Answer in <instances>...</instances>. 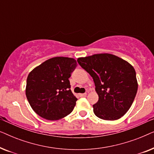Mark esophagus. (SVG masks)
<instances>
[{
  "label": "esophagus",
  "mask_w": 154,
  "mask_h": 154,
  "mask_svg": "<svg viewBox=\"0 0 154 154\" xmlns=\"http://www.w3.org/2000/svg\"><path fill=\"white\" fill-rule=\"evenodd\" d=\"M86 96H87V93L80 94V97H86Z\"/></svg>",
  "instance_id": "1"
}]
</instances>
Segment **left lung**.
<instances>
[{
  "instance_id": "left-lung-1",
  "label": "left lung",
  "mask_w": 154,
  "mask_h": 154,
  "mask_svg": "<svg viewBox=\"0 0 154 154\" xmlns=\"http://www.w3.org/2000/svg\"><path fill=\"white\" fill-rule=\"evenodd\" d=\"M80 66L93 79L98 102L93 105L97 116L119 119L129 110L137 92L136 72L123 59L111 54H97L79 58Z\"/></svg>"
}]
</instances>
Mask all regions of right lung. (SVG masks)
<instances>
[{"instance_id": "1", "label": "right lung", "mask_w": 154, "mask_h": 154, "mask_svg": "<svg viewBox=\"0 0 154 154\" xmlns=\"http://www.w3.org/2000/svg\"><path fill=\"white\" fill-rule=\"evenodd\" d=\"M76 66L74 59L57 57L42 63L29 73L26 95L38 115L54 121L71 113L77 98L70 90L69 79Z\"/></svg>"}]
</instances>
